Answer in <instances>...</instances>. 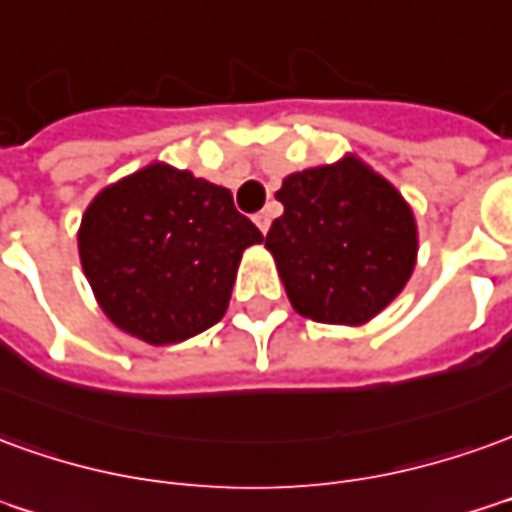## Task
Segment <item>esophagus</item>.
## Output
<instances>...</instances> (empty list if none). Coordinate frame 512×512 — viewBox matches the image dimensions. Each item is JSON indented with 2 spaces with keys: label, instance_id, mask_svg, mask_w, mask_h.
<instances>
[{
  "label": "esophagus",
  "instance_id": "obj_1",
  "mask_svg": "<svg viewBox=\"0 0 512 512\" xmlns=\"http://www.w3.org/2000/svg\"><path fill=\"white\" fill-rule=\"evenodd\" d=\"M255 224H257V230L266 235L268 227H271V210H260V213L255 216Z\"/></svg>",
  "mask_w": 512,
  "mask_h": 512
}]
</instances>
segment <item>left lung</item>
Returning <instances> with one entry per match:
<instances>
[{
  "mask_svg": "<svg viewBox=\"0 0 512 512\" xmlns=\"http://www.w3.org/2000/svg\"><path fill=\"white\" fill-rule=\"evenodd\" d=\"M266 235L299 316L360 327L402 293L416 268L413 207L357 155L293 171Z\"/></svg>",
  "mask_w": 512,
  "mask_h": 512,
  "instance_id": "8db88e82",
  "label": "left lung"
}]
</instances>
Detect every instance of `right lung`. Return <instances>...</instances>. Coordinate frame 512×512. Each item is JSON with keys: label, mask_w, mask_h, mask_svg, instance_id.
<instances>
[{"label": "right lung", "mask_w": 512, "mask_h": 512, "mask_svg": "<svg viewBox=\"0 0 512 512\" xmlns=\"http://www.w3.org/2000/svg\"><path fill=\"white\" fill-rule=\"evenodd\" d=\"M260 241L227 188L160 160L102 188L77 232L102 313L152 346L188 341L221 321L241 257Z\"/></svg>", "instance_id": "1"}]
</instances>
